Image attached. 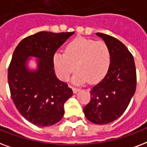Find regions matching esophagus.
Listing matches in <instances>:
<instances>
[{
    "label": "esophagus",
    "mask_w": 147,
    "mask_h": 147,
    "mask_svg": "<svg viewBox=\"0 0 147 147\" xmlns=\"http://www.w3.org/2000/svg\"><path fill=\"white\" fill-rule=\"evenodd\" d=\"M72 90H73L74 93H77V92H78L79 91L80 89L78 88H72Z\"/></svg>",
    "instance_id": "1"
}]
</instances>
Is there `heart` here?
I'll return each mask as SVG.
<instances>
[{
	"instance_id": "1",
	"label": "heart",
	"mask_w": 147,
	"mask_h": 147,
	"mask_svg": "<svg viewBox=\"0 0 147 147\" xmlns=\"http://www.w3.org/2000/svg\"><path fill=\"white\" fill-rule=\"evenodd\" d=\"M53 63L59 77L67 80L76 69L72 82L84 83L88 80L95 83L105 77L111 63V53L107 44L92 39L78 38L70 41L65 53L54 55Z\"/></svg>"
}]
</instances>
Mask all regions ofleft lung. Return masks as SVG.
Here are the masks:
<instances>
[{"label":"left lung","instance_id":"obj_1","mask_svg":"<svg viewBox=\"0 0 147 147\" xmlns=\"http://www.w3.org/2000/svg\"><path fill=\"white\" fill-rule=\"evenodd\" d=\"M109 48L111 63L103 79L90 90L91 99L84 107L88 120L98 125L113 122L128 107L136 88L134 59L128 49L116 38L96 33Z\"/></svg>","mask_w":147,"mask_h":147}]
</instances>
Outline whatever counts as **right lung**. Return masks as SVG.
Listing matches in <instances>:
<instances>
[{
    "label": "right lung",
    "mask_w": 147,
    "mask_h": 147,
    "mask_svg": "<svg viewBox=\"0 0 147 147\" xmlns=\"http://www.w3.org/2000/svg\"><path fill=\"white\" fill-rule=\"evenodd\" d=\"M75 32L40 31L27 37L14 50L7 71L13 102L19 113L38 126H52L64 116V104L72 95L68 84L55 73L56 51ZM30 57L38 58L35 70L26 64Z\"/></svg>",
    "instance_id": "add662e5"
}]
</instances>
